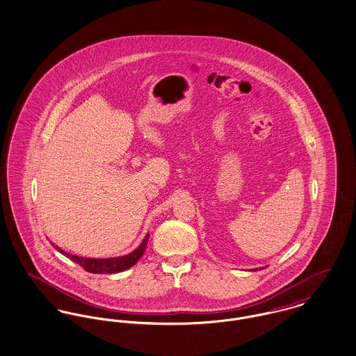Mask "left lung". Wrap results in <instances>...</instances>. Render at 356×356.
Returning <instances> with one entry per match:
<instances>
[{"mask_svg":"<svg viewBox=\"0 0 356 356\" xmlns=\"http://www.w3.org/2000/svg\"><path fill=\"white\" fill-rule=\"evenodd\" d=\"M263 268H264V267H263ZM255 270H257V268H255Z\"/></svg>","mask_w":356,"mask_h":356,"instance_id":"left-lung-1","label":"left lung"}]
</instances>
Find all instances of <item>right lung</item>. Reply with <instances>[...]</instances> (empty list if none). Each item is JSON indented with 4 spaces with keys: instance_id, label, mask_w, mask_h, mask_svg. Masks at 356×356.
Listing matches in <instances>:
<instances>
[{
    "instance_id": "1",
    "label": "right lung",
    "mask_w": 356,
    "mask_h": 356,
    "mask_svg": "<svg viewBox=\"0 0 356 356\" xmlns=\"http://www.w3.org/2000/svg\"><path fill=\"white\" fill-rule=\"evenodd\" d=\"M148 237H149V235L147 234L145 237L143 238L142 244L135 251H132L131 254L124 255V257H119V258H108V259H92V258L76 257V255H72V254L65 252L63 250H60L54 243H52V245L62 255H65L70 261L78 263L81 267H83V270H86L89 273H93V274H115V273H121V271L132 267L136 261L142 258L143 254L145 251V247H147Z\"/></svg>"
}]
</instances>
